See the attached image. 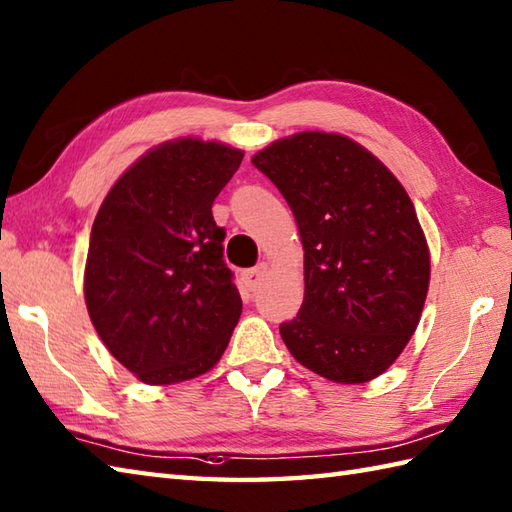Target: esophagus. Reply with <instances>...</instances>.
Returning <instances> with one entry per match:
<instances>
[{
    "mask_svg": "<svg viewBox=\"0 0 512 512\" xmlns=\"http://www.w3.org/2000/svg\"><path fill=\"white\" fill-rule=\"evenodd\" d=\"M266 275H268V264L262 262V264H257L255 268L244 270L242 279H244V284H246L248 290H257L259 286H262V281L266 279Z\"/></svg>",
    "mask_w": 512,
    "mask_h": 512,
    "instance_id": "obj_1",
    "label": "esophagus"
}]
</instances>
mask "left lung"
Masks as SVG:
<instances>
[{
	"label": "left lung",
	"instance_id": "8db88e82",
	"mask_svg": "<svg viewBox=\"0 0 512 512\" xmlns=\"http://www.w3.org/2000/svg\"><path fill=\"white\" fill-rule=\"evenodd\" d=\"M250 162L286 198L303 244V303L281 339L334 383L374 380L405 350L429 290L427 237L405 187L343 134H292Z\"/></svg>",
	"mask_w": 512,
	"mask_h": 512
}]
</instances>
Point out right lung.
Wrapping results in <instances>:
<instances>
[{
    "label": "right lung",
    "instance_id": "right-lung-1",
    "mask_svg": "<svg viewBox=\"0 0 512 512\" xmlns=\"http://www.w3.org/2000/svg\"><path fill=\"white\" fill-rule=\"evenodd\" d=\"M242 149L167 140L105 195L90 233L83 292L94 330L147 385L198 378L220 361L242 314L213 200Z\"/></svg>",
    "mask_w": 512,
    "mask_h": 512
}]
</instances>
